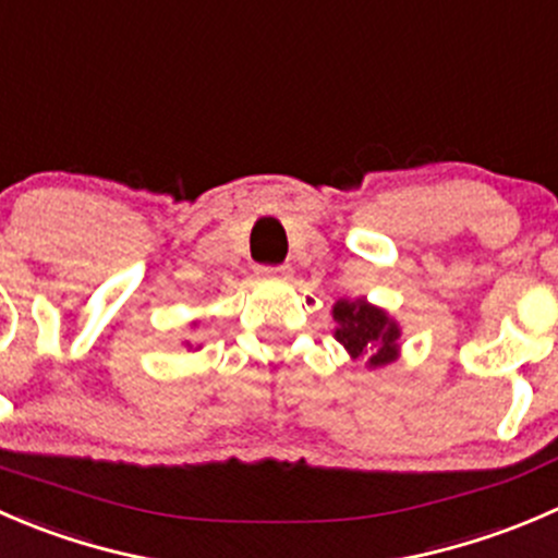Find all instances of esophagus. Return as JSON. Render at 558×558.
<instances>
[{"instance_id": "34e87169", "label": "esophagus", "mask_w": 558, "mask_h": 558, "mask_svg": "<svg viewBox=\"0 0 558 558\" xmlns=\"http://www.w3.org/2000/svg\"><path fill=\"white\" fill-rule=\"evenodd\" d=\"M257 277L287 281L292 277V268L290 266H260V268H257Z\"/></svg>"}]
</instances>
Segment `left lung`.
<instances>
[{
    "mask_svg": "<svg viewBox=\"0 0 558 558\" xmlns=\"http://www.w3.org/2000/svg\"><path fill=\"white\" fill-rule=\"evenodd\" d=\"M333 336L352 357H368V368L388 366L399 357L401 328L385 308L372 306L366 298L333 303Z\"/></svg>",
    "mask_w": 558,
    "mask_h": 558,
    "instance_id": "obj_1",
    "label": "left lung"
}]
</instances>
